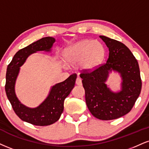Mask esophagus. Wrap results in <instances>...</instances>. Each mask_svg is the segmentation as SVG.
Instances as JSON below:
<instances>
[{"label":"esophagus","mask_w":149,"mask_h":149,"mask_svg":"<svg viewBox=\"0 0 149 149\" xmlns=\"http://www.w3.org/2000/svg\"><path fill=\"white\" fill-rule=\"evenodd\" d=\"M76 84L77 85H82V80L81 78H79V77H78V78H76Z\"/></svg>","instance_id":"obj_1"}]
</instances>
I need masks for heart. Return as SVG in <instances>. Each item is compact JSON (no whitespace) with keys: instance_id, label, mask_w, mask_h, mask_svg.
Returning <instances> with one entry per match:
<instances>
[{"instance_id":"1","label":"heart","mask_w":149,"mask_h":149,"mask_svg":"<svg viewBox=\"0 0 149 149\" xmlns=\"http://www.w3.org/2000/svg\"><path fill=\"white\" fill-rule=\"evenodd\" d=\"M105 48L101 42L92 39H83L69 46L64 51L65 62L70 65L80 63L85 71L96 69L103 62Z\"/></svg>"}]
</instances>
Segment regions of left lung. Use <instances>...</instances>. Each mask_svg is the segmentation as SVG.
I'll return each instance as SVG.
<instances>
[{"instance_id":"8db88e82","label":"left lung","mask_w":149,"mask_h":149,"mask_svg":"<svg viewBox=\"0 0 149 149\" xmlns=\"http://www.w3.org/2000/svg\"><path fill=\"white\" fill-rule=\"evenodd\" d=\"M100 38L109 48L106 63L92 71L80 73L85 91V101L89 110L101 120L116 119L128 114L135 105L141 89V80L137 60L123 43L105 36ZM112 70L122 77V89L114 93L105 82Z\"/></svg>"}]
</instances>
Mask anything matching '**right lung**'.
I'll return each mask as SVG.
<instances>
[{
	"mask_svg": "<svg viewBox=\"0 0 149 149\" xmlns=\"http://www.w3.org/2000/svg\"><path fill=\"white\" fill-rule=\"evenodd\" d=\"M55 42V38L46 37L19 50L14 55L7 68L5 92L12 108L21 120L39 126H48L60 119L64 110V99L69 96L75 85L77 75H71L64 81L53 85L47 98L38 107L30 108L21 103L15 94V82L20 67L28 57L37 51L50 52Z\"/></svg>",
	"mask_w": 149,
	"mask_h": 149,
	"instance_id": "right-lung-1",
	"label": "right lung"
}]
</instances>
